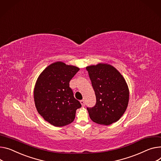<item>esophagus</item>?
<instances>
[{
    "mask_svg": "<svg viewBox=\"0 0 161 161\" xmlns=\"http://www.w3.org/2000/svg\"><path fill=\"white\" fill-rule=\"evenodd\" d=\"M80 103H81V104L82 107H84V106H85V101H84L83 100H81V101H80Z\"/></svg>",
    "mask_w": 161,
    "mask_h": 161,
    "instance_id": "esophagus-1",
    "label": "esophagus"
}]
</instances>
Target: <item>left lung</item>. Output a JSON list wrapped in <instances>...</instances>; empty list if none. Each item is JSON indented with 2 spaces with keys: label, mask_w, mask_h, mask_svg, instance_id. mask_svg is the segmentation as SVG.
<instances>
[{
  "label": "left lung",
  "mask_w": 161,
  "mask_h": 161,
  "mask_svg": "<svg viewBox=\"0 0 161 161\" xmlns=\"http://www.w3.org/2000/svg\"><path fill=\"white\" fill-rule=\"evenodd\" d=\"M96 98V103L87 111L91 119L109 125L119 120L127 108L130 91L125 78L115 67L100 63L86 67Z\"/></svg>",
  "instance_id": "left-lung-1"
}]
</instances>
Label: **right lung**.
<instances>
[{"mask_svg":"<svg viewBox=\"0 0 161 161\" xmlns=\"http://www.w3.org/2000/svg\"><path fill=\"white\" fill-rule=\"evenodd\" d=\"M80 68L56 61L47 67L37 79L34 98L38 113L56 127L72 123L80 102L74 97L69 82Z\"/></svg>","mask_w":161,"mask_h":161,"instance_id":"right-lung-1","label":"right lung"}]
</instances>
